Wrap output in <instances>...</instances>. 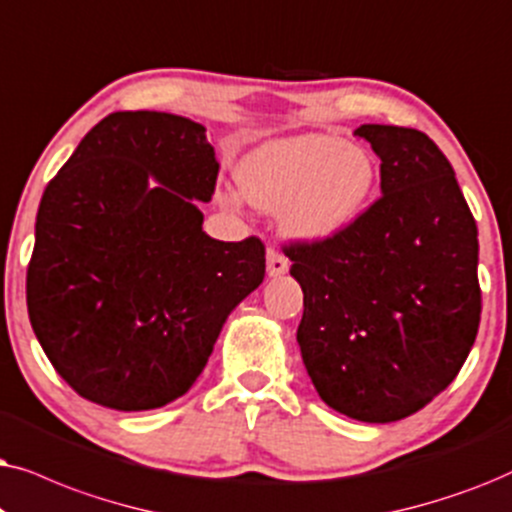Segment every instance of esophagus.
I'll list each match as a JSON object with an SVG mask.
<instances>
[{
    "label": "esophagus",
    "mask_w": 512,
    "mask_h": 512,
    "mask_svg": "<svg viewBox=\"0 0 512 512\" xmlns=\"http://www.w3.org/2000/svg\"><path fill=\"white\" fill-rule=\"evenodd\" d=\"M288 260L281 255V252L276 250H267V274L269 278H281L288 274Z\"/></svg>",
    "instance_id": "34e87169"
}]
</instances>
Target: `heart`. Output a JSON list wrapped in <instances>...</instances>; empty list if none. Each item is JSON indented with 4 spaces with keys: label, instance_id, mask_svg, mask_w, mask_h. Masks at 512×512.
Listing matches in <instances>:
<instances>
[{
    "label": "heart",
    "instance_id": "heart-1",
    "mask_svg": "<svg viewBox=\"0 0 512 512\" xmlns=\"http://www.w3.org/2000/svg\"><path fill=\"white\" fill-rule=\"evenodd\" d=\"M374 163L365 149L325 133L269 140L238 161L243 199L281 213L283 234L297 243L323 245L346 234L374 192ZM220 201L238 208L234 192Z\"/></svg>",
    "mask_w": 512,
    "mask_h": 512
}]
</instances>
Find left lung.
<instances>
[{"mask_svg":"<svg viewBox=\"0 0 512 512\" xmlns=\"http://www.w3.org/2000/svg\"><path fill=\"white\" fill-rule=\"evenodd\" d=\"M381 199L332 243L290 245L304 292L297 344L320 400L367 424L426 407L466 363L480 325L478 227L426 133L363 124Z\"/></svg>","mask_w":512,"mask_h":512,"instance_id":"obj_1","label":"left lung"}]
</instances>
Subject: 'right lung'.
Instances as JSON below:
<instances>
[{"label":"right lung","mask_w":512,"mask_h":512,"mask_svg":"<svg viewBox=\"0 0 512 512\" xmlns=\"http://www.w3.org/2000/svg\"><path fill=\"white\" fill-rule=\"evenodd\" d=\"M217 170L206 126L140 109L93 126L44 189L27 313L81 398L119 412L173 403L262 285L260 238L203 231Z\"/></svg>","instance_id":"right-lung-1"}]
</instances>
